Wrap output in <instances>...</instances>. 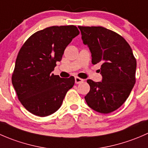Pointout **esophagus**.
I'll return each instance as SVG.
<instances>
[{
    "instance_id": "esophagus-1",
    "label": "esophagus",
    "mask_w": 148,
    "mask_h": 148,
    "mask_svg": "<svg viewBox=\"0 0 148 148\" xmlns=\"http://www.w3.org/2000/svg\"><path fill=\"white\" fill-rule=\"evenodd\" d=\"M84 80L82 79L79 78V77H75V83L76 84H81L82 83Z\"/></svg>"
}]
</instances>
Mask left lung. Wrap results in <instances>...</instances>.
Returning <instances> with one entry per match:
<instances>
[{"mask_svg":"<svg viewBox=\"0 0 148 148\" xmlns=\"http://www.w3.org/2000/svg\"><path fill=\"white\" fill-rule=\"evenodd\" d=\"M83 44L92 53V63H100L102 82L88 79L84 97L90 108L107 114L123 104L135 84L137 62L132 49L120 35L102 26H78Z\"/></svg>","mask_w":148,"mask_h":148,"instance_id":"left-lung-1","label":"left lung"}]
</instances>
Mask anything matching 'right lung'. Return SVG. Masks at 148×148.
<instances>
[{"label": "right lung", "mask_w": 148, "mask_h": 148, "mask_svg": "<svg viewBox=\"0 0 148 148\" xmlns=\"http://www.w3.org/2000/svg\"><path fill=\"white\" fill-rule=\"evenodd\" d=\"M79 34L75 26H51L31 36L19 51L12 84L19 101L32 114L46 117L54 113L74 86V77L61 78L51 72Z\"/></svg>", "instance_id": "add662e5"}]
</instances>
